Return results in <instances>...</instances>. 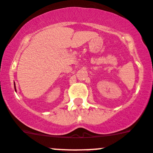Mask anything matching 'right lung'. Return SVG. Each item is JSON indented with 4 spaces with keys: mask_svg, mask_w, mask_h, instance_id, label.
<instances>
[{
    "mask_svg": "<svg viewBox=\"0 0 153 153\" xmlns=\"http://www.w3.org/2000/svg\"><path fill=\"white\" fill-rule=\"evenodd\" d=\"M14 85H15V82H14ZM14 88H15V91H16V86H14Z\"/></svg>",
    "mask_w": 153,
    "mask_h": 153,
    "instance_id": "right-lung-1",
    "label": "right lung"
}]
</instances>
